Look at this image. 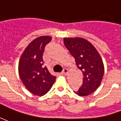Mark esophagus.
I'll use <instances>...</instances> for the list:
<instances>
[{
    "label": "esophagus",
    "instance_id": "obj_1",
    "mask_svg": "<svg viewBox=\"0 0 121 121\" xmlns=\"http://www.w3.org/2000/svg\"><path fill=\"white\" fill-rule=\"evenodd\" d=\"M68 69H66V68H64V69H63V71H62V73L64 74V75H66L67 73H68Z\"/></svg>",
    "mask_w": 121,
    "mask_h": 121
}]
</instances>
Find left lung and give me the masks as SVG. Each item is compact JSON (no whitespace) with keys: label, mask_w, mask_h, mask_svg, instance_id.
Wrapping results in <instances>:
<instances>
[{"label":"left lung","mask_w":121,"mask_h":121,"mask_svg":"<svg viewBox=\"0 0 121 121\" xmlns=\"http://www.w3.org/2000/svg\"><path fill=\"white\" fill-rule=\"evenodd\" d=\"M64 44L83 74L82 85L74 92L79 96L88 95L97 89L102 81L104 72L103 60L95 48L84 39L64 38Z\"/></svg>","instance_id":"left-lung-1"}]
</instances>
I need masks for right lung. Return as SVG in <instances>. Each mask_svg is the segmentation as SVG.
<instances>
[{
  "label": "right lung",
  "mask_w": 121,
  "mask_h": 121,
  "mask_svg": "<svg viewBox=\"0 0 121 121\" xmlns=\"http://www.w3.org/2000/svg\"><path fill=\"white\" fill-rule=\"evenodd\" d=\"M52 37L42 36L26 47L18 62V73L24 85L31 93L42 96L50 90L56 77L50 74L42 59L45 46Z\"/></svg>",
  "instance_id": "1"
}]
</instances>
